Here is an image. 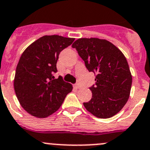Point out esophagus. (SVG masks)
Instances as JSON below:
<instances>
[{"mask_svg":"<svg viewBox=\"0 0 150 150\" xmlns=\"http://www.w3.org/2000/svg\"><path fill=\"white\" fill-rule=\"evenodd\" d=\"M74 87H75V88H80V85L78 83H75V85H74Z\"/></svg>","mask_w":150,"mask_h":150,"instance_id":"esophagus-1","label":"esophagus"}]
</instances>
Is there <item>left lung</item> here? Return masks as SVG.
I'll return each instance as SVG.
<instances>
[{
    "label": "left lung",
    "instance_id": "1",
    "mask_svg": "<svg viewBox=\"0 0 150 150\" xmlns=\"http://www.w3.org/2000/svg\"><path fill=\"white\" fill-rule=\"evenodd\" d=\"M88 72L96 74L89 87L92 97L83 103L87 110L101 119L112 117L122 110L130 96L132 75L127 59L115 45L105 40L78 39L72 44Z\"/></svg>",
    "mask_w": 150,
    "mask_h": 150
}]
</instances>
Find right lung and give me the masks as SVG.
<instances>
[{"label":"right lung","mask_w":150,"mask_h":150,"mask_svg":"<svg viewBox=\"0 0 150 150\" xmlns=\"http://www.w3.org/2000/svg\"><path fill=\"white\" fill-rule=\"evenodd\" d=\"M75 39L44 36L25 49L17 66L14 87L22 107L32 116L45 118L60 108L72 86L55 79L61 52Z\"/></svg>","instance_id":"obj_1"}]
</instances>
